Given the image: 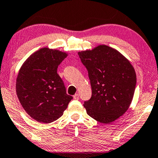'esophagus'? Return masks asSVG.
<instances>
[{
  "mask_svg": "<svg viewBox=\"0 0 158 158\" xmlns=\"http://www.w3.org/2000/svg\"><path fill=\"white\" fill-rule=\"evenodd\" d=\"M73 97H74V99H79V95L78 94H74V96H73Z\"/></svg>",
  "mask_w": 158,
  "mask_h": 158,
  "instance_id": "34e87169",
  "label": "esophagus"
}]
</instances>
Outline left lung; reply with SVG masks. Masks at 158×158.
I'll use <instances>...</instances> for the list:
<instances>
[{"label":"left lung","mask_w":158,"mask_h":158,"mask_svg":"<svg viewBox=\"0 0 158 158\" xmlns=\"http://www.w3.org/2000/svg\"><path fill=\"white\" fill-rule=\"evenodd\" d=\"M88 71L92 94L84 102L86 113L101 123L110 124L127 112L136 86V73L121 53L106 45L78 53Z\"/></svg>","instance_id":"1"}]
</instances>
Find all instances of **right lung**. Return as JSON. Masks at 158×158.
<instances>
[{"mask_svg":"<svg viewBox=\"0 0 158 158\" xmlns=\"http://www.w3.org/2000/svg\"><path fill=\"white\" fill-rule=\"evenodd\" d=\"M65 52L48 48L36 51L20 69L15 89L18 98L30 117L50 123L64 114L73 97L66 94L57 68L67 56Z\"/></svg>","mask_w":158,"mask_h":158,"instance_id":"right-lung-1","label":"right lung"}]
</instances>
